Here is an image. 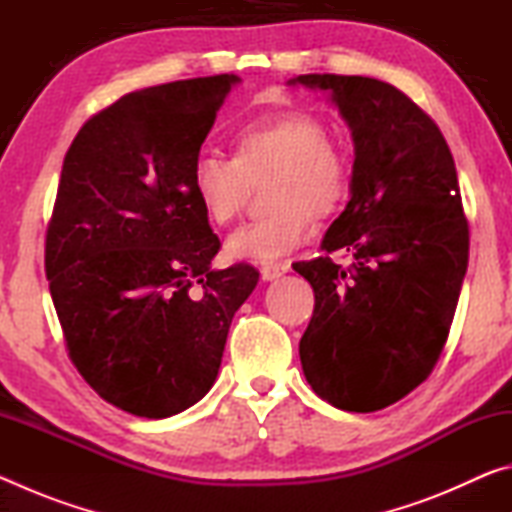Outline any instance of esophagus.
Returning <instances> with one entry per match:
<instances>
[{
  "instance_id": "34e87169",
  "label": "esophagus",
  "mask_w": 512,
  "mask_h": 512,
  "mask_svg": "<svg viewBox=\"0 0 512 512\" xmlns=\"http://www.w3.org/2000/svg\"><path fill=\"white\" fill-rule=\"evenodd\" d=\"M284 273H289V264L287 262L264 264L262 271H259V275H262L264 282H273V280H277V277H282Z\"/></svg>"
}]
</instances>
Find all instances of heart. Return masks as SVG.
Returning <instances> with one entry per match:
<instances>
[{"instance_id":"obj_1","label":"heart","mask_w":512,"mask_h":512,"mask_svg":"<svg viewBox=\"0 0 512 512\" xmlns=\"http://www.w3.org/2000/svg\"><path fill=\"white\" fill-rule=\"evenodd\" d=\"M235 160L201 153L192 189L207 219L228 225L246 201L248 178L275 173L268 185L271 214L232 232L225 253L237 262L273 264L307 244L311 214H334L350 194L352 164L329 142L327 126L305 110H282L241 124L232 133Z\"/></svg>"}]
</instances>
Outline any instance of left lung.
I'll list each match as a JSON object with an SVG mask.
<instances>
[{"label":"left lung","mask_w":512,"mask_h":512,"mask_svg":"<svg viewBox=\"0 0 512 512\" xmlns=\"http://www.w3.org/2000/svg\"><path fill=\"white\" fill-rule=\"evenodd\" d=\"M289 85L323 92L354 142L350 201L320 244L354 262L293 264L316 296L302 372L336 409H386L429 377L461 296L470 232L452 151L391 83L302 74Z\"/></svg>","instance_id":"8db88e82"}]
</instances>
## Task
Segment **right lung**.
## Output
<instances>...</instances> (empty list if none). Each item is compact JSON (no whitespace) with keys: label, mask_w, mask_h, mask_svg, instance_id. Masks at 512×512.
<instances>
[{"label":"right lung","mask_w":512,"mask_h":512,"mask_svg":"<svg viewBox=\"0 0 512 512\" xmlns=\"http://www.w3.org/2000/svg\"><path fill=\"white\" fill-rule=\"evenodd\" d=\"M239 81L126 94L85 121L65 155L45 246L51 300L83 379L140 418L203 400L257 287L253 266L212 268L221 241L192 189L194 160Z\"/></svg>","instance_id":"1"}]
</instances>
